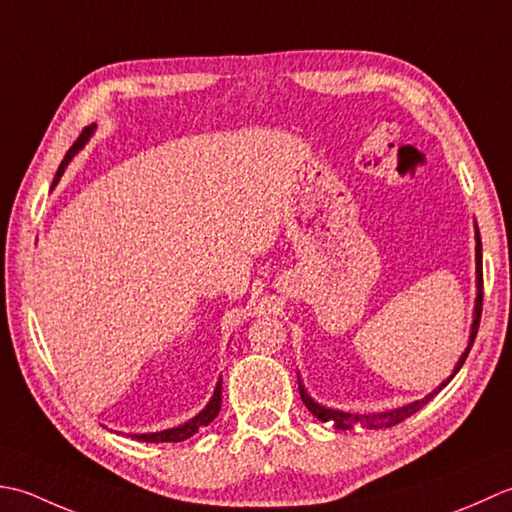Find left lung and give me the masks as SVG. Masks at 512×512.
I'll return each instance as SVG.
<instances>
[{
	"instance_id": "obj_1",
	"label": "left lung",
	"mask_w": 512,
	"mask_h": 512,
	"mask_svg": "<svg viewBox=\"0 0 512 512\" xmlns=\"http://www.w3.org/2000/svg\"><path fill=\"white\" fill-rule=\"evenodd\" d=\"M484 271H482V241H479V232H477V302H475V320H473V331H471V342H468V349L464 351V356H462V360L457 362V367H455V373L462 369V364H464V360L468 358V353H471V347H473V342H475V336H477V329H479V318H482V305H484ZM453 373V375H455ZM451 375V378H453ZM451 378H448L444 384H440V387H437L433 393H429L426 395L424 400H417V402H413V404H406V406H400V409H393V411H387V413H378V415H353V413H344V411H333V409H325V406H320V404H316L314 400L309 398V395L305 393V389L300 387L298 384V389H300V398H302V402H305V406L307 409L314 413L318 420H322V422H331L333 426H336V429H353V426H367V429H391V426H395V424H400V422H404L406 417H411L413 413H417L422 409L424 404H429V400H433L437 393H440L448 382H451Z\"/></svg>"
}]
</instances>
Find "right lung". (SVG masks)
I'll use <instances>...</instances> for the list:
<instances>
[{"label": "right lung", "mask_w": 512, "mask_h": 512, "mask_svg": "<svg viewBox=\"0 0 512 512\" xmlns=\"http://www.w3.org/2000/svg\"><path fill=\"white\" fill-rule=\"evenodd\" d=\"M90 132H92V128H83V132L79 134V139L72 143V148L66 152V156H64V161H61V165H59V170H57V174H55V181H52V185H55L57 181H59V176L64 174V170H66V165H68V161L72 159V156H75V152L81 148L83 143L88 141V137H90ZM221 382L223 380H218V384H216V391H214V398L210 400V404L205 406V409L198 413L196 417H192L190 422H185L183 426H176V429H168V431H161V433H145V435H134L137 437V440H141V442H154V444H159V442H183V440H187V437H192L194 433H198L203 429V426H207L210 424L214 417L218 415V411H221Z\"/></svg>", "instance_id": "add662e5"}]
</instances>
